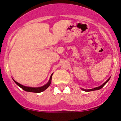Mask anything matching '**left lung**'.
<instances>
[{"mask_svg":"<svg viewBox=\"0 0 121 121\" xmlns=\"http://www.w3.org/2000/svg\"><path fill=\"white\" fill-rule=\"evenodd\" d=\"M110 78H109V79H108L107 80H106V82H105V83H104L103 85H101V86H98V87L95 88H93V89H82V90L84 91H87V92H89V91H96V90H99V89H100L101 88H103V86H104L105 85L106 83H107V82H108V81L109 80V79H110Z\"/></svg>","mask_w":121,"mask_h":121,"instance_id":"left-lung-1","label":"left lung"}]
</instances>
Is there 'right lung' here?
I'll list each match as a JSON object with an SVG mask.
<instances>
[{
	"mask_svg": "<svg viewBox=\"0 0 121 121\" xmlns=\"http://www.w3.org/2000/svg\"><path fill=\"white\" fill-rule=\"evenodd\" d=\"M52 75H51L49 82H48L46 84H45V86H41V87L33 88V87H29V86H25L20 84L17 83V82H16L15 80H14V82H15V83L18 86H19L21 88H22L23 90L25 91L30 92H35V93H40V92L44 91L45 89H46L50 86V85L51 84V82H52Z\"/></svg>",
	"mask_w": 121,
	"mask_h": 121,
	"instance_id": "add662e5",
	"label": "right lung"
}]
</instances>
